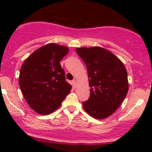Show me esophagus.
I'll list each match as a JSON object with an SVG mask.
<instances>
[{"label":"esophagus","mask_w":152,"mask_h":152,"mask_svg":"<svg viewBox=\"0 0 152 152\" xmlns=\"http://www.w3.org/2000/svg\"><path fill=\"white\" fill-rule=\"evenodd\" d=\"M72 84H73V85L75 87H76V85H77V82H76V81L75 80V79H74V80L72 81Z\"/></svg>","instance_id":"1"}]
</instances>
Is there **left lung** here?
<instances>
[{
	"mask_svg": "<svg viewBox=\"0 0 152 152\" xmlns=\"http://www.w3.org/2000/svg\"><path fill=\"white\" fill-rule=\"evenodd\" d=\"M76 51L85 63L90 79V98L82 102L83 108L95 118H106L120 107L128 93L126 67L103 48H77Z\"/></svg>",
	"mask_w": 152,
	"mask_h": 152,
	"instance_id": "1",
	"label": "left lung"
}]
</instances>
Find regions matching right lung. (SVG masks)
Segmentation results:
<instances>
[{"instance_id": "add662e5", "label": "right lung", "mask_w": 152, "mask_h": 152, "mask_svg": "<svg viewBox=\"0 0 152 152\" xmlns=\"http://www.w3.org/2000/svg\"><path fill=\"white\" fill-rule=\"evenodd\" d=\"M68 50L66 46L47 44L30 55L21 67L20 90L29 107L39 114L57 110L70 93L72 87L60 65Z\"/></svg>"}]
</instances>
